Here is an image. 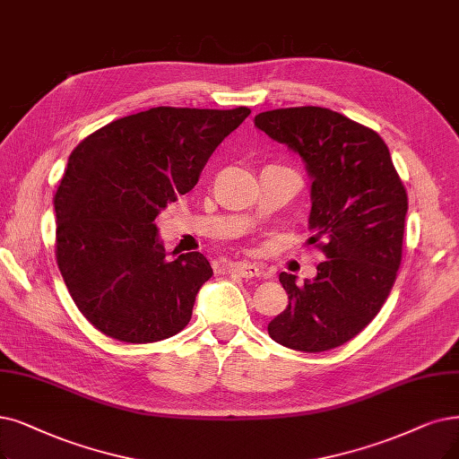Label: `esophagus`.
<instances>
[{
    "label": "esophagus",
    "mask_w": 459,
    "mask_h": 459,
    "mask_svg": "<svg viewBox=\"0 0 459 459\" xmlns=\"http://www.w3.org/2000/svg\"><path fill=\"white\" fill-rule=\"evenodd\" d=\"M230 271L239 274L243 279H254V277H260L262 274V267L255 265V264H248V262H237L230 265Z\"/></svg>",
    "instance_id": "34e87169"
}]
</instances>
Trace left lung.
Masks as SVG:
<instances>
[{
	"mask_svg": "<svg viewBox=\"0 0 459 459\" xmlns=\"http://www.w3.org/2000/svg\"><path fill=\"white\" fill-rule=\"evenodd\" d=\"M258 130L288 144L313 177L308 245L322 250L313 282L281 273L288 307L267 332L299 352H324L354 339L388 299L403 255L407 190L384 139L324 107L273 108Z\"/></svg>",
	"mask_w": 459,
	"mask_h": 459,
	"instance_id": "8db88e82",
	"label": "left lung"
}]
</instances>
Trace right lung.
Masks as SVG:
<instances>
[{
  "label": "right lung",
  "mask_w": 459,
  "mask_h": 459,
  "mask_svg": "<svg viewBox=\"0 0 459 459\" xmlns=\"http://www.w3.org/2000/svg\"><path fill=\"white\" fill-rule=\"evenodd\" d=\"M248 107H154L113 120L73 149L54 195L56 264L82 316L107 337L146 344L186 327L212 277L201 252L169 262L154 224L195 185Z\"/></svg>",
  "instance_id": "1"
}]
</instances>
